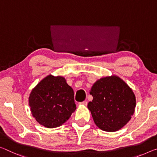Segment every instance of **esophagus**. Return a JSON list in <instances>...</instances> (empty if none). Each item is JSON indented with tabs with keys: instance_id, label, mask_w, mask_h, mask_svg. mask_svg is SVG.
Masks as SVG:
<instances>
[{
	"instance_id": "1",
	"label": "esophagus",
	"mask_w": 157,
	"mask_h": 157,
	"mask_svg": "<svg viewBox=\"0 0 157 157\" xmlns=\"http://www.w3.org/2000/svg\"><path fill=\"white\" fill-rule=\"evenodd\" d=\"M79 104H80V105H87V101H82V102H80Z\"/></svg>"
}]
</instances>
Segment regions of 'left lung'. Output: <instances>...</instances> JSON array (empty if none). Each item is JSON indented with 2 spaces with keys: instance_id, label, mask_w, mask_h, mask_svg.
<instances>
[{
  "instance_id": "left-lung-1",
  "label": "left lung",
  "mask_w": 157,
  "mask_h": 157,
  "mask_svg": "<svg viewBox=\"0 0 157 157\" xmlns=\"http://www.w3.org/2000/svg\"><path fill=\"white\" fill-rule=\"evenodd\" d=\"M93 101L88 103L94 123L101 130H119L133 115L136 96L131 89L119 77L112 76L96 81L90 92Z\"/></svg>"
}]
</instances>
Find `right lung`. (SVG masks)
I'll use <instances>...</instances> for the list:
<instances>
[{"mask_svg":"<svg viewBox=\"0 0 157 157\" xmlns=\"http://www.w3.org/2000/svg\"><path fill=\"white\" fill-rule=\"evenodd\" d=\"M29 101L36 121L49 128L61 126L76 109L73 89L63 77L51 75L32 90Z\"/></svg>","mask_w":157,"mask_h":157,"instance_id":"1","label":"right lung"}]
</instances>
